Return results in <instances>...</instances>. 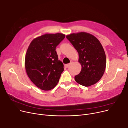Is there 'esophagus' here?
<instances>
[{
    "label": "esophagus",
    "mask_w": 128,
    "mask_h": 128,
    "mask_svg": "<svg viewBox=\"0 0 128 128\" xmlns=\"http://www.w3.org/2000/svg\"><path fill=\"white\" fill-rule=\"evenodd\" d=\"M70 64H66L65 65V67L66 68H68V67L70 66Z\"/></svg>",
    "instance_id": "obj_1"
}]
</instances>
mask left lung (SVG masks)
Here are the masks:
<instances>
[{
    "label": "left lung",
    "mask_w": 128,
    "mask_h": 128,
    "mask_svg": "<svg viewBox=\"0 0 128 128\" xmlns=\"http://www.w3.org/2000/svg\"><path fill=\"white\" fill-rule=\"evenodd\" d=\"M66 38L79 54L82 70L75 76L79 84L89 86L98 82L103 76L106 64L105 51L99 40L86 32L73 33Z\"/></svg>",
    "instance_id": "left-lung-1"
}]
</instances>
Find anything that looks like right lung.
<instances>
[{
	"label": "right lung",
	"mask_w": 128,
	"mask_h": 128,
	"mask_svg": "<svg viewBox=\"0 0 128 128\" xmlns=\"http://www.w3.org/2000/svg\"><path fill=\"white\" fill-rule=\"evenodd\" d=\"M65 37L61 33L46 34L33 39L28 46L25 59L26 72L40 89L51 90L59 81L64 65L56 50Z\"/></svg>",
	"instance_id": "1"
}]
</instances>
